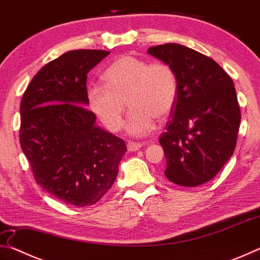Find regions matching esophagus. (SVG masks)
Returning <instances> with one entry per match:
<instances>
[{"mask_svg": "<svg viewBox=\"0 0 260 260\" xmlns=\"http://www.w3.org/2000/svg\"><path fill=\"white\" fill-rule=\"evenodd\" d=\"M141 147H142V144L139 143V142H128V143H127V150L131 151V152L139 150Z\"/></svg>", "mask_w": 260, "mask_h": 260, "instance_id": "obj_1", "label": "esophagus"}]
</instances>
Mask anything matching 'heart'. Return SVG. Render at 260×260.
<instances>
[{"label": "heart", "mask_w": 260, "mask_h": 260, "mask_svg": "<svg viewBox=\"0 0 260 260\" xmlns=\"http://www.w3.org/2000/svg\"><path fill=\"white\" fill-rule=\"evenodd\" d=\"M104 85L88 87V104L109 131L121 128L127 105L131 108L125 129L134 136L146 135L155 119L164 120L178 96L177 77L164 61H150L125 55L114 60L103 74Z\"/></svg>", "instance_id": "1"}]
</instances>
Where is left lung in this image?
Wrapping results in <instances>:
<instances>
[{
	"mask_svg": "<svg viewBox=\"0 0 260 260\" xmlns=\"http://www.w3.org/2000/svg\"><path fill=\"white\" fill-rule=\"evenodd\" d=\"M177 77V102L159 143L166 178L182 187L213 179L232 157L241 121L234 82L212 58L178 43L151 47Z\"/></svg>",
	"mask_w": 260,
	"mask_h": 260,
	"instance_id": "obj_1",
	"label": "left lung"
}]
</instances>
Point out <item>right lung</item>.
I'll list each match as a JSON object with an SVG mask.
<instances>
[{
  "mask_svg": "<svg viewBox=\"0 0 260 260\" xmlns=\"http://www.w3.org/2000/svg\"><path fill=\"white\" fill-rule=\"evenodd\" d=\"M110 54L79 49L49 61L20 103L19 139L35 181L70 205H93L118 175L124 140L95 125L86 108L87 73Z\"/></svg>",
  "mask_w": 260,
  "mask_h": 260,
  "instance_id": "obj_1",
  "label": "right lung"
}]
</instances>
